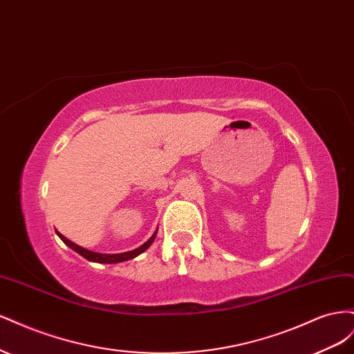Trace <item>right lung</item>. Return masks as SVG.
Segmentation results:
<instances>
[{
  "mask_svg": "<svg viewBox=\"0 0 354 354\" xmlns=\"http://www.w3.org/2000/svg\"><path fill=\"white\" fill-rule=\"evenodd\" d=\"M56 233H57V236H59L63 242H65L71 250H73L75 252H78L80 255H82L85 260L93 261V263L116 264V263H122V261L133 260V259H136L137 255H140L142 252H145V251L149 248V246H151V245L153 243V241H155V238H156L158 229L153 232L152 236L149 238L143 245L138 246V248L131 250V251H127V252H121V254H102V252H94V251H90V250H85V248H82V246H80V245H77V243H73L72 241H69L68 238L63 236V234L59 233L57 230H56Z\"/></svg>",
  "mask_w": 354,
  "mask_h": 354,
  "instance_id": "right-lung-1",
  "label": "right lung"
}]
</instances>
